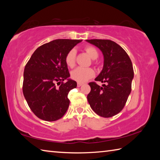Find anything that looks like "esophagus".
I'll return each instance as SVG.
<instances>
[{"label":"esophagus","mask_w":160,"mask_h":160,"mask_svg":"<svg viewBox=\"0 0 160 160\" xmlns=\"http://www.w3.org/2000/svg\"><path fill=\"white\" fill-rule=\"evenodd\" d=\"M83 85L82 82H78V84H77V86H78V87H80L81 85Z\"/></svg>","instance_id":"obj_1"}]
</instances>
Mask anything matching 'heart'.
Here are the masks:
<instances>
[{"label": "heart", "instance_id": "1", "mask_svg": "<svg viewBox=\"0 0 160 160\" xmlns=\"http://www.w3.org/2000/svg\"><path fill=\"white\" fill-rule=\"evenodd\" d=\"M85 51L92 60H95L98 58V51L94 47L88 46V47H85ZM75 57H76V51H75V48H72V49L70 50L68 52L66 58H65V61H66V63L68 66L70 68H73L75 66ZM94 75V70L92 68H90L78 67L76 69L72 70L71 73H70V76H71L72 79L76 80L79 82H85L90 78H92Z\"/></svg>", "mask_w": 160, "mask_h": 160}]
</instances>
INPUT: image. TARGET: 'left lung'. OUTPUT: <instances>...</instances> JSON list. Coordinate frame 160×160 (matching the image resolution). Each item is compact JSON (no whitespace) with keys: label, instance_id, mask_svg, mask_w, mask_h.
<instances>
[{"label":"left lung","instance_id":"8db88e82","mask_svg":"<svg viewBox=\"0 0 160 160\" xmlns=\"http://www.w3.org/2000/svg\"><path fill=\"white\" fill-rule=\"evenodd\" d=\"M87 42L99 48L104 56V66L95 78L104 83L99 86L90 82L88 100L97 114L112 117L123 109L131 92L134 73L132 62L123 48L107 39H87Z\"/></svg>","mask_w":160,"mask_h":160}]
</instances>
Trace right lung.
<instances>
[{"label":"right lung","instance_id":"obj_1","mask_svg":"<svg viewBox=\"0 0 160 160\" xmlns=\"http://www.w3.org/2000/svg\"><path fill=\"white\" fill-rule=\"evenodd\" d=\"M79 39H56L37 48L24 70L23 94L38 118L54 121L63 117L69 107L68 94L77 87L69 78L66 54ZM66 79V83H63ZM61 84L56 87L55 84Z\"/></svg>","mask_w":160,"mask_h":160}]
</instances>
